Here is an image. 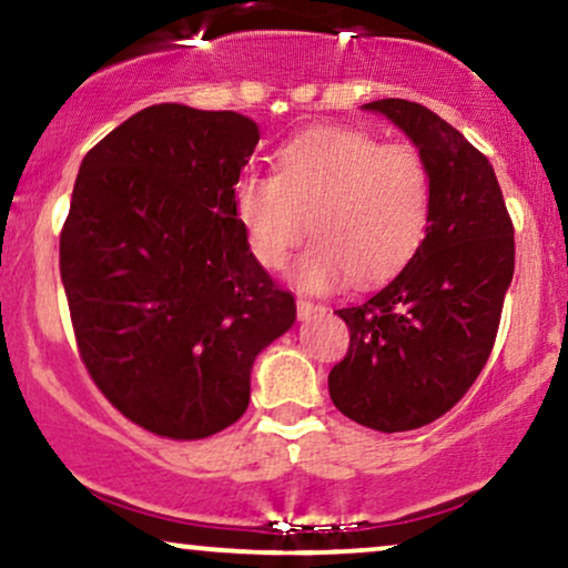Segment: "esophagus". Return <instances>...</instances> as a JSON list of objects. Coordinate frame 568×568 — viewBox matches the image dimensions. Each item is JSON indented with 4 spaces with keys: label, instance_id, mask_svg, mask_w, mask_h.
<instances>
[{
    "label": "esophagus",
    "instance_id": "1",
    "mask_svg": "<svg viewBox=\"0 0 568 568\" xmlns=\"http://www.w3.org/2000/svg\"><path fill=\"white\" fill-rule=\"evenodd\" d=\"M325 306H321V304H312V302H306V298H296V315H298V321H310L312 315H315V312H323Z\"/></svg>",
    "mask_w": 568,
    "mask_h": 568
}]
</instances>
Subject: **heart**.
<instances>
[{
	"mask_svg": "<svg viewBox=\"0 0 568 568\" xmlns=\"http://www.w3.org/2000/svg\"><path fill=\"white\" fill-rule=\"evenodd\" d=\"M277 175L243 173L234 211L251 256L283 270L306 237L293 280L304 291L382 283L425 240L433 181L419 149L384 143L363 130L323 128L296 135L275 154Z\"/></svg>",
	"mask_w": 568,
	"mask_h": 568,
	"instance_id": "b5f03b06",
	"label": "heart"
}]
</instances>
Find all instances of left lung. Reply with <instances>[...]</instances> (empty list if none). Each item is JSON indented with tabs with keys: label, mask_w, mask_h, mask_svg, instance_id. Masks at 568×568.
<instances>
[{
	"label": "left lung",
	"mask_w": 568,
	"mask_h": 568,
	"mask_svg": "<svg viewBox=\"0 0 568 568\" xmlns=\"http://www.w3.org/2000/svg\"><path fill=\"white\" fill-rule=\"evenodd\" d=\"M366 109L419 146L433 205L400 275L363 304L336 310L349 347L331 368L328 393L357 425L406 433L452 410L491 355L515 270L513 219L491 162L459 130L403 98Z\"/></svg>",
	"instance_id": "obj_1"
}]
</instances>
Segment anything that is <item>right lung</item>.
I'll return each mask as SVG.
<instances>
[{"label":"right lung","instance_id":"obj_1","mask_svg":"<svg viewBox=\"0 0 568 568\" xmlns=\"http://www.w3.org/2000/svg\"><path fill=\"white\" fill-rule=\"evenodd\" d=\"M256 143L251 116L158 103L84 154L71 192L61 280L77 349L103 397L160 438L234 425L253 361L296 321L234 211Z\"/></svg>","mask_w":568,"mask_h":568}]
</instances>
